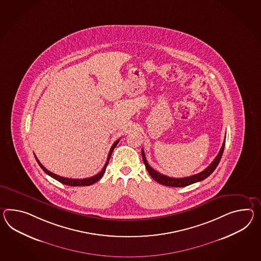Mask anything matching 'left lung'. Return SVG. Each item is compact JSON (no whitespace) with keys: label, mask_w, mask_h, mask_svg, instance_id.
<instances>
[{"label":"left lung","mask_w":261,"mask_h":261,"mask_svg":"<svg viewBox=\"0 0 261 261\" xmlns=\"http://www.w3.org/2000/svg\"><path fill=\"white\" fill-rule=\"evenodd\" d=\"M224 145H225V141H223V146L221 148L220 152L217 154L215 159L211 162V164L206 169H204L203 172H199L197 174H194V175H191V176H188V177L172 178L166 176L164 174L154 171L153 168L148 164L143 149L141 150V155H142V159H143L144 165L146 167L147 171L149 172V174L152 176L153 180H155L159 184L165 185V186H169V187L181 188V187H186V186L196 183V182H199V181H202L203 179L208 177L210 174L214 172V170L216 169L217 166H218L219 162H220V160L222 159L223 150H224Z\"/></svg>","instance_id":"obj_1"}]
</instances>
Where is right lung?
I'll use <instances>...</instances> for the list:
<instances>
[{
  "instance_id": "right-lung-1",
  "label": "right lung",
  "mask_w": 261,
  "mask_h": 261,
  "mask_svg": "<svg viewBox=\"0 0 261 261\" xmlns=\"http://www.w3.org/2000/svg\"><path fill=\"white\" fill-rule=\"evenodd\" d=\"M120 141V140H117V141H115L114 144L112 145V147L110 148V151H109V153H108V160H107V162H106V164L103 166V168H102V171L99 172V173H97L96 175L94 176H91V177L89 178H83V179H72V178H66L62 177V176H59L58 174H55V173H53V172H50V171H48L46 168H45L44 166L42 165L40 162H39V160L37 159V156L35 155V158L37 159V162L38 163V165L40 166V168L44 171L48 175H50L51 177L54 178V179H56V180H58L59 181L60 183H62L64 185H68V186H72V187H79V186H90V185L94 184L96 183L98 180H100L101 178H102V175H103V173L106 172V169H107V166L108 164V161H109V159H110V156H111V154H112V152H113V150H114L115 147L117 146V144H118V142Z\"/></svg>"
}]
</instances>
